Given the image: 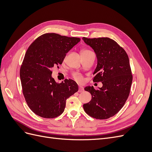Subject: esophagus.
<instances>
[{
    "mask_svg": "<svg viewBox=\"0 0 152 152\" xmlns=\"http://www.w3.org/2000/svg\"><path fill=\"white\" fill-rule=\"evenodd\" d=\"M83 91H84L83 87H81V86H80V87H79V92H82Z\"/></svg>",
    "mask_w": 152,
    "mask_h": 152,
    "instance_id": "esophagus-1",
    "label": "esophagus"
}]
</instances>
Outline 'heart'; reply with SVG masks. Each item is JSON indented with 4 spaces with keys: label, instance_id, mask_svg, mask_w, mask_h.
I'll return each mask as SVG.
<instances>
[{
    "label": "heart",
    "instance_id": "heart-1",
    "mask_svg": "<svg viewBox=\"0 0 152 152\" xmlns=\"http://www.w3.org/2000/svg\"><path fill=\"white\" fill-rule=\"evenodd\" d=\"M88 52H90V50H87V49H83L81 51V54L82 53H88ZM73 77H74V79L75 80H77V81H82V77L80 74H79V73H75L74 75H73Z\"/></svg>",
    "mask_w": 152,
    "mask_h": 152
}]
</instances>
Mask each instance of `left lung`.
Here are the masks:
<instances>
[{
    "instance_id": "left-lung-1",
    "label": "left lung",
    "mask_w": 152,
    "mask_h": 152,
    "mask_svg": "<svg viewBox=\"0 0 152 152\" xmlns=\"http://www.w3.org/2000/svg\"><path fill=\"white\" fill-rule=\"evenodd\" d=\"M82 40L94 50L97 58L93 81L103 84L98 90L93 86L85 87L92 99L84 104V110L92 117L107 119L120 111L129 94L132 81L129 60L124 49L111 39L83 37Z\"/></svg>"
}]
</instances>
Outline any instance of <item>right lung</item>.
<instances>
[{
    "mask_svg": "<svg viewBox=\"0 0 152 152\" xmlns=\"http://www.w3.org/2000/svg\"><path fill=\"white\" fill-rule=\"evenodd\" d=\"M80 41L77 37L45 34L27 49L20 68V79L27 104L37 115L47 118L60 115L66 99L79 90L72 79L57 83L52 77V69L62 64L66 54Z\"/></svg>",
    "mask_w": 152,
    "mask_h": 152,
    "instance_id": "add662e5",
    "label": "right lung"
}]
</instances>
